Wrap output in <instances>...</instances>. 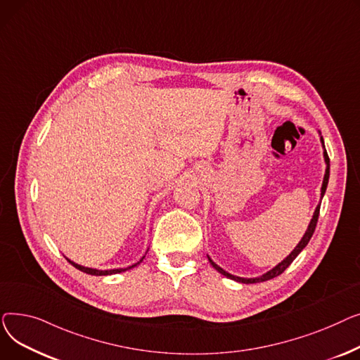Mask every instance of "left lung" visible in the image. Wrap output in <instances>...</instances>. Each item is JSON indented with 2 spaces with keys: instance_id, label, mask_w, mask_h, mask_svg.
I'll use <instances>...</instances> for the list:
<instances>
[{
  "instance_id": "8db88e82",
  "label": "left lung",
  "mask_w": 360,
  "mask_h": 360,
  "mask_svg": "<svg viewBox=\"0 0 360 360\" xmlns=\"http://www.w3.org/2000/svg\"><path fill=\"white\" fill-rule=\"evenodd\" d=\"M321 142H323V145H324V139L321 138ZM324 160H326V162H327V170H326V176H324V181H323V187H321V198L324 196V193H326V188H327V184H328V177H330V158H328V154H327V151H324ZM320 206L321 205H319L316 206V209H315V212H314V217H312V219H311V222H309V226H308V229H307V232H305V236L302 237V240L300 241V244L295 247V250L290 252V255L282 262V263H279L276 267H273L271 270H269L267 273H264L263 276H260V278H255V279H244V278H238V276H234V274H229L228 271H225L224 269H221L218 264H215L212 260L209 259V262H210V264H212L219 273H222L224 276H226V278H229V279H232V281H237V282H241V283H259V282H266V281H270V279H273V278H276V276H279V274H282L288 267H289V264L297 259V256L300 255V252L307 247V244L309 243V240H311V237H312V234H314V231H315V226H316V222H319V215H320Z\"/></svg>"
}]
</instances>
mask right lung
Listing matches in <instances>:
<instances>
[{
  "label": "right lung",
  "instance_id": "obj_1",
  "mask_svg": "<svg viewBox=\"0 0 360 360\" xmlns=\"http://www.w3.org/2000/svg\"><path fill=\"white\" fill-rule=\"evenodd\" d=\"M74 267H77L78 270H81V271H84V273H87V274H93V276H108V274H115V273H120V271H124V270H128V269H132V267H135L136 264H134V266H131V267H126V269H113V270H96V269H89V267H84V266H79V264H75L74 262H71V260H68Z\"/></svg>",
  "mask_w": 360,
  "mask_h": 360
}]
</instances>
